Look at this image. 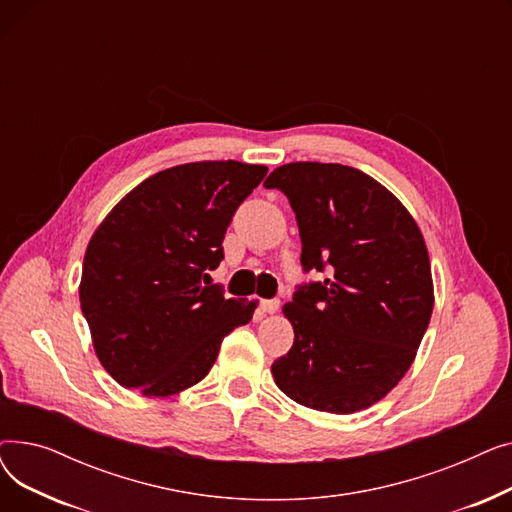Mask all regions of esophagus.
I'll list each match as a JSON object with an SVG mask.
<instances>
[{"instance_id":"34e87169","label":"esophagus","mask_w":512,"mask_h":512,"mask_svg":"<svg viewBox=\"0 0 512 512\" xmlns=\"http://www.w3.org/2000/svg\"><path fill=\"white\" fill-rule=\"evenodd\" d=\"M259 309H261L263 313H270V315H274V313L280 309V301H278V299H267V301H261V303H259Z\"/></svg>"}]
</instances>
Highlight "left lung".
Instances as JSON below:
<instances>
[{
	"label": "left lung",
	"mask_w": 512,
	"mask_h": 512,
	"mask_svg": "<svg viewBox=\"0 0 512 512\" xmlns=\"http://www.w3.org/2000/svg\"><path fill=\"white\" fill-rule=\"evenodd\" d=\"M263 186L282 191L297 215L305 272L330 267V278L301 286L282 307L294 344L272 365L276 386L315 411L367 409L405 378L432 317L423 234L357 168L294 161Z\"/></svg>",
	"instance_id": "1"
}]
</instances>
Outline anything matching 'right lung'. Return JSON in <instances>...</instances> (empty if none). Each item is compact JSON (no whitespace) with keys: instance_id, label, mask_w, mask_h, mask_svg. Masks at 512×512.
I'll list each match as a JSON object with an SVG mask.
<instances>
[{"instance_id":"add662e5","label":"right lung","mask_w":512,"mask_h":512,"mask_svg":"<svg viewBox=\"0 0 512 512\" xmlns=\"http://www.w3.org/2000/svg\"><path fill=\"white\" fill-rule=\"evenodd\" d=\"M265 174L232 159L161 170L97 226L78 297L95 355L120 386L149 398L191 388L224 336L249 324L257 301L200 280L224 259L232 215Z\"/></svg>"}]
</instances>
